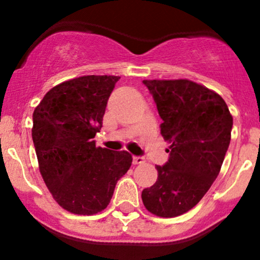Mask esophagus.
Masks as SVG:
<instances>
[{"label":"esophagus","instance_id":"34e87169","mask_svg":"<svg viewBox=\"0 0 260 260\" xmlns=\"http://www.w3.org/2000/svg\"><path fill=\"white\" fill-rule=\"evenodd\" d=\"M145 162V158L141 156H133V165H142Z\"/></svg>","mask_w":260,"mask_h":260}]
</instances>
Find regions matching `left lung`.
Returning <instances> with one entry per match:
<instances>
[{"mask_svg":"<svg viewBox=\"0 0 260 260\" xmlns=\"http://www.w3.org/2000/svg\"><path fill=\"white\" fill-rule=\"evenodd\" d=\"M161 117L170 158L157 181L142 191L143 205L161 217L185 214L219 175L230 143L233 117L224 99L187 79L143 80Z\"/></svg>","mask_w":260,"mask_h":260,"instance_id":"1","label":"left lung"}]
</instances>
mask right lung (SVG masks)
<instances>
[{
	"instance_id": "right-lung-1",
	"label": "right lung",
	"mask_w": 260,
	"mask_h": 260,
	"mask_svg": "<svg viewBox=\"0 0 260 260\" xmlns=\"http://www.w3.org/2000/svg\"><path fill=\"white\" fill-rule=\"evenodd\" d=\"M119 77L85 75L50 89L32 114L40 174L67 211L94 215L111 203L117 181L132 165L127 151L95 146L107 102Z\"/></svg>"
}]
</instances>
